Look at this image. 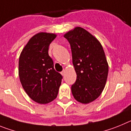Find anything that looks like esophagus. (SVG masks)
<instances>
[{
	"mask_svg": "<svg viewBox=\"0 0 131 131\" xmlns=\"http://www.w3.org/2000/svg\"><path fill=\"white\" fill-rule=\"evenodd\" d=\"M61 74H62V76H64V70H63V71L61 72Z\"/></svg>",
	"mask_w": 131,
	"mask_h": 131,
	"instance_id": "1",
	"label": "esophagus"
}]
</instances>
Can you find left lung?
I'll use <instances>...</instances> for the list:
<instances>
[{"mask_svg": "<svg viewBox=\"0 0 131 131\" xmlns=\"http://www.w3.org/2000/svg\"><path fill=\"white\" fill-rule=\"evenodd\" d=\"M71 47L76 72L72 85L74 99L83 104L93 102L102 93L108 74V64L101 43L85 29L75 27L64 35Z\"/></svg>", "mask_w": 131, "mask_h": 131, "instance_id": "obj_1", "label": "left lung"}]
</instances>
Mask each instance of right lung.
Wrapping results in <instances>:
<instances>
[{"label":"right lung","instance_id":"1","mask_svg":"<svg viewBox=\"0 0 131 131\" xmlns=\"http://www.w3.org/2000/svg\"><path fill=\"white\" fill-rule=\"evenodd\" d=\"M53 33L39 32L30 38L20 54L19 76L29 97L39 104L55 99L63 76L55 70L48 54L49 46L56 38Z\"/></svg>","mask_w":131,"mask_h":131}]
</instances>
